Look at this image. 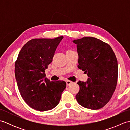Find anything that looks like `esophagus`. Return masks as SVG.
Here are the masks:
<instances>
[{"mask_svg": "<svg viewBox=\"0 0 130 130\" xmlns=\"http://www.w3.org/2000/svg\"><path fill=\"white\" fill-rule=\"evenodd\" d=\"M66 83H67V85H69L71 84V83H73V82H71V81L68 80H66Z\"/></svg>", "mask_w": 130, "mask_h": 130, "instance_id": "34e87169", "label": "esophagus"}]
</instances>
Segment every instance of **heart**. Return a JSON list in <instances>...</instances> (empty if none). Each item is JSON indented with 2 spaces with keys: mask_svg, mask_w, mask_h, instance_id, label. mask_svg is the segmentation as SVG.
Listing matches in <instances>:
<instances>
[{
  "mask_svg": "<svg viewBox=\"0 0 130 130\" xmlns=\"http://www.w3.org/2000/svg\"><path fill=\"white\" fill-rule=\"evenodd\" d=\"M73 51V50H68L67 51Z\"/></svg>",
  "mask_w": 130,
  "mask_h": 130,
  "instance_id": "obj_1",
  "label": "heart"
}]
</instances>
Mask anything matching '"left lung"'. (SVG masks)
I'll use <instances>...</instances> for the list:
<instances>
[{
	"mask_svg": "<svg viewBox=\"0 0 130 130\" xmlns=\"http://www.w3.org/2000/svg\"><path fill=\"white\" fill-rule=\"evenodd\" d=\"M79 55L78 68L87 74V82L79 81L76 99L86 108L96 110L109 101L116 87L118 63L108 44L93 37L74 40Z\"/></svg>",
	"mask_w": 130,
	"mask_h": 130,
	"instance_id": "obj_1",
	"label": "left lung"
}]
</instances>
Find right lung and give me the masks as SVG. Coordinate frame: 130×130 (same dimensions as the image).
Segmentation results:
<instances>
[{"instance_id": "1", "label": "right lung", "mask_w": 130, "mask_h": 130, "mask_svg": "<svg viewBox=\"0 0 130 130\" xmlns=\"http://www.w3.org/2000/svg\"><path fill=\"white\" fill-rule=\"evenodd\" d=\"M63 38L30 40L19 51L15 61V75L19 92L26 103L37 111L53 109L66 88L65 82H51L45 74Z\"/></svg>"}]
</instances>
